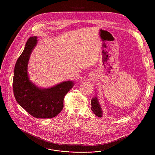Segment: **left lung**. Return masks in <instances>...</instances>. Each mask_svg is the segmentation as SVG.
I'll return each mask as SVG.
<instances>
[{"label":"left lung","mask_w":155,"mask_h":155,"mask_svg":"<svg viewBox=\"0 0 155 155\" xmlns=\"http://www.w3.org/2000/svg\"><path fill=\"white\" fill-rule=\"evenodd\" d=\"M91 109L93 111V112L97 117H102V110L101 108L100 104L99 103L98 99L96 97L91 99Z\"/></svg>","instance_id":"obj_1"}]
</instances>
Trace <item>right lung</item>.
I'll list each match as a JSON object with an SVG mask.
<instances>
[{
	"label": "right lung",
	"instance_id": "right-lung-1",
	"mask_svg": "<svg viewBox=\"0 0 155 155\" xmlns=\"http://www.w3.org/2000/svg\"><path fill=\"white\" fill-rule=\"evenodd\" d=\"M37 38L36 36L28 38L16 61L13 78L14 94L18 103L33 117L52 118L62 111L64 97L73 87L74 82L64 81L50 88L41 89L29 80L28 61L37 44Z\"/></svg>",
	"mask_w": 155,
	"mask_h": 155
}]
</instances>
